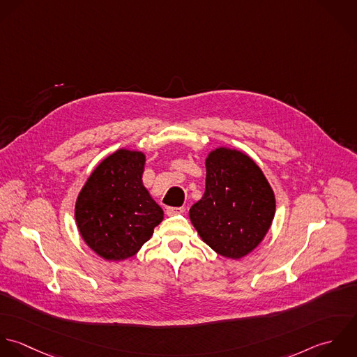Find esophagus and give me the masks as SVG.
<instances>
[{
    "label": "esophagus",
    "mask_w": 357,
    "mask_h": 357,
    "mask_svg": "<svg viewBox=\"0 0 357 357\" xmlns=\"http://www.w3.org/2000/svg\"><path fill=\"white\" fill-rule=\"evenodd\" d=\"M165 213L168 216H174V215H181L185 213V207H168L165 210Z\"/></svg>",
    "instance_id": "obj_1"
}]
</instances>
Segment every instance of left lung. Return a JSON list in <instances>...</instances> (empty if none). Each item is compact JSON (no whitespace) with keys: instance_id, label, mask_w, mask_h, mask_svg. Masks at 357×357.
Listing matches in <instances>:
<instances>
[{"instance_id":"1","label":"left lung","mask_w":357,"mask_h":357,"mask_svg":"<svg viewBox=\"0 0 357 357\" xmlns=\"http://www.w3.org/2000/svg\"><path fill=\"white\" fill-rule=\"evenodd\" d=\"M206 192L189 211L202 240L216 254L240 259L269 231L276 199L262 169L244 151L219 146L206 158Z\"/></svg>"}]
</instances>
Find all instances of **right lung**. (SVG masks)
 <instances>
[{
    "label": "right lung",
    "instance_id": "right-lung-1",
    "mask_svg": "<svg viewBox=\"0 0 357 357\" xmlns=\"http://www.w3.org/2000/svg\"><path fill=\"white\" fill-rule=\"evenodd\" d=\"M146 154L119 149L103 158L81 188L74 218L84 243L106 261L134 257L164 219L142 181Z\"/></svg>",
    "mask_w": 357,
    "mask_h": 357
}]
</instances>
